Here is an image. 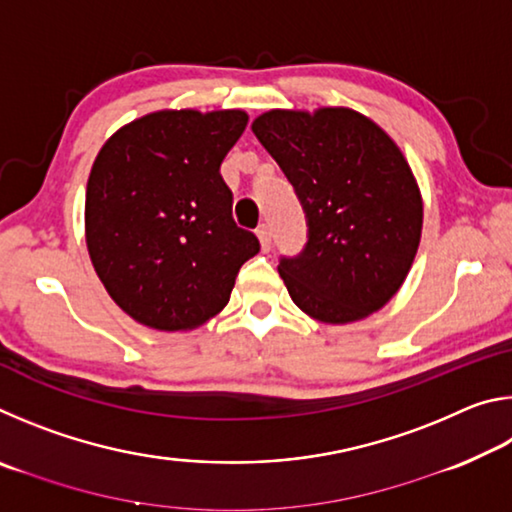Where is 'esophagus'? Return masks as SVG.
<instances>
[{
  "label": "esophagus",
  "instance_id": "obj_1",
  "mask_svg": "<svg viewBox=\"0 0 512 512\" xmlns=\"http://www.w3.org/2000/svg\"><path fill=\"white\" fill-rule=\"evenodd\" d=\"M257 237H259V244H262L264 253H268V250H271V246H273V237H271V228H268V223L259 225Z\"/></svg>",
  "mask_w": 512,
  "mask_h": 512
}]
</instances>
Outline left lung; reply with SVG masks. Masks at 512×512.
<instances>
[{
  "mask_svg": "<svg viewBox=\"0 0 512 512\" xmlns=\"http://www.w3.org/2000/svg\"><path fill=\"white\" fill-rule=\"evenodd\" d=\"M253 133L305 210L307 244L277 266L291 300L332 325L384 307L422 232L420 189L397 144L350 108L268 110Z\"/></svg>",
  "mask_w": 512,
  "mask_h": 512,
  "instance_id": "left-lung-1",
  "label": "left lung"
}]
</instances>
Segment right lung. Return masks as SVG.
<instances>
[{
    "mask_svg": "<svg viewBox=\"0 0 512 512\" xmlns=\"http://www.w3.org/2000/svg\"><path fill=\"white\" fill-rule=\"evenodd\" d=\"M244 110H160L126 124L92 164L85 239L110 298L146 327L180 332L228 305L259 241L232 219L221 162Z\"/></svg>",
    "mask_w": 512,
    "mask_h": 512,
    "instance_id": "add662e5",
    "label": "right lung"
}]
</instances>
